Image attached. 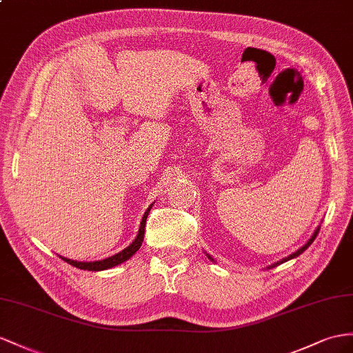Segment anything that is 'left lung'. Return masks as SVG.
<instances>
[{"instance_id":"obj_1","label":"left lung","mask_w":353,"mask_h":353,"mask_svg":"<svg viewBox=\"0 0 353 353\" xmlns=\"http://www.w3.org/2000/svg\"><path fill=\"white\" fill-rule=\"evenodd\" d=\"M318 232H319V228H318V230H316V231H314V234H313V236H312V239H310V240H309V241H307V243H305V245H304V246H303V248H301V249H298V250H296V252H295V254H292V255H289V256H288V258H285V259H282V261H280V263H277V264H282V263H285V261H289V259H292V258H295V256H298V255H300V254H303V252H304V250H305V249H307V248H309V246H310V245H312V243H313V240H314V239H316V236H318ZM209 258H210V256H209ZM210 259H212V258H210ZM212 261H213V259H212ZM277 264H273V265H271V268H273V267H276V265H277Z\"/></svg>"}]
</instances>
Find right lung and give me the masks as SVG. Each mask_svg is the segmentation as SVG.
Here are the masks:
<instances>
[{"mask_svg":"<svg viewBox=\"0 0 353 353\" xmlns=\"http://www.w3.org/2000/svg\"><path fill=\"white\" fill-rule=\"evenodd\" d=\"M150 209H152V205L143 214V219H141V223H140V230H139L137 239H135L128 248L123 249L122 252H119V254H116V255H113L110 258H105L103 261H95V263H77V261H73V259H67V258H62V256L61 258L64 259L65 263L71 264V265H74V267H77L80 270H89V271H101V270L112 268V267H114L117 264H122L123 261L130 259L135 254V252L140 249L141 243H143V239H144V227H146V219H148V214H149Z\"/></svg>","mask_w":353,"mask_h":353,"instance_id":"add662e5","label":"right lung"}]
</instances>
